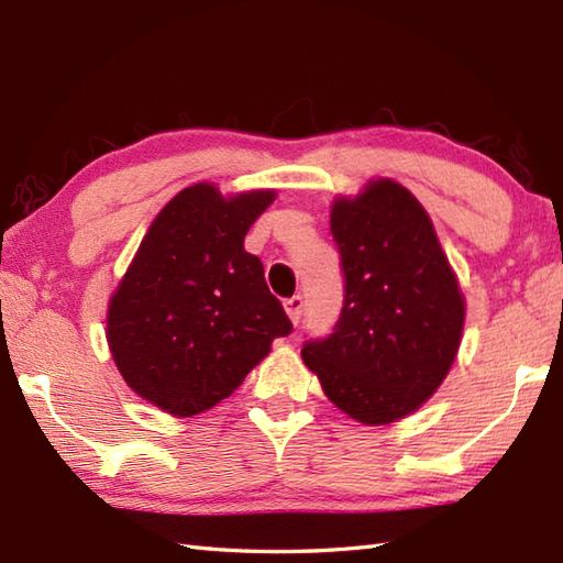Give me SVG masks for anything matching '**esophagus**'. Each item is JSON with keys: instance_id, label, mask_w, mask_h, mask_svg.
Returning a JSON list of instances; mask_svg holds the SVG:
<instances>
[{"instance_id": "1", "label": "esophagus", "mask_w": 563, "mask_h": 563, "mask_svg": "<svg viewBox=\"0 0 563 563\" xmlns=\"http://www.w3.org/2000/svg\"><path fill=\"white\" fill-rule=\"evenodd\" d=\"M302 309H305V302H302L300 295H295V297H290V300H285V312H288V317H290V321H292L295 327L300 324Z\"/></svg>"}]
</instances>
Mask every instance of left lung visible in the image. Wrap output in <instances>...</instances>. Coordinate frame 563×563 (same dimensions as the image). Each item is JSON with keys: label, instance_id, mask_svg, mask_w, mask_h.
<instances>
[{"label": "left lung", "instance_id": "1", "mask_svg": "<svg viewBox=\"0 0 563 563\" xmlns=\"http://www.w3.org/2000/svg\"><path fill=\"white\" fill-rule=\"evenodd\" d=\"M343 307L302 361L331 404L365 426L413 413L450 373L464 329V297L428 212L391 178L331 206Z\"/></svg>", "mask_w": 563, "mask_h": 563}]
</instances>
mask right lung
<instances>
[{"mask_svg": "<svg viewBox=\"0 0 563 563\" xmlns=\"http://www.w3.org/2000/svg\"><path fill=\"white\" fill-rule=\"evenodd\" d=\"M275 190L196 184L166 202L111 297L106 336L128 387L174 416L230 397L292 324L244 236Z\"/></svg>", "mask_w": 563, "mask_h": 563, "instance_id": "add662e5", "label": "right lung"}]
</instances>
